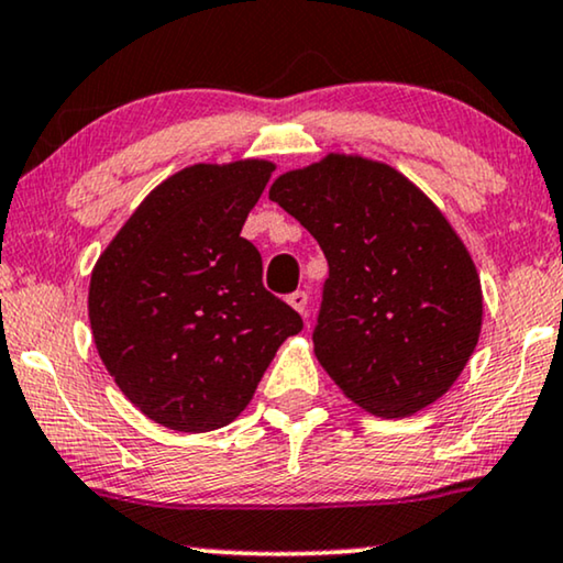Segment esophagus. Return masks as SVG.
<instances>
[{
	"mask_svg": "<svg viewBox=\"0 0 563 563\" xmlns=\"http://www.w3.org/2000/svg\"><path fill=\"white\" fill-rule=\"evenodd\" d=\"M287 302L295 307L299 314H307V302H310V297H307V291L297 289V291H291V295L287 297Z\"/></svg>",
	"mask_w": 563,
	"mask_h": 563,
	"instance_id": "1",
	"label": "esophagus"
}]
</instances>
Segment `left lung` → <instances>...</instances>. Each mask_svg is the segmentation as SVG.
<instances>
[{"instance_id":"8db88e82","label":"left lung","mask_w":563,"mask_h":563,"mask_svg":"<svg viewBox=\"0 0 563 563\" xmlns=\"http://www.w3.org/2000/svg\"><path fill=\"white\" fill-rule=\"evenodd\" d=\"M268 199L328 258L314 356L376 418H407L453 387L482 333V282L445 214L382 161L328 153Z\"/></svg>"}]
</instances>
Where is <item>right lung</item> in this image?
Here are the masks:
<instances>
[{"label":"right lung","mask_w":563,"mask_h":563,"mask_svg":"<svg viewBox=\"0 0 563 563\" xmlns=\"http://www.w3.org/2000/svg\"><path fill=\"white\" fill-rule=\"evenodd\" d=\"M274 164H195L161 181L97 258L89 322L99 358L158 426L207 433L253 399L302 318L264 289L243 222Z\"/></svg>","instance_id":"obj_1"}]
</instances>
